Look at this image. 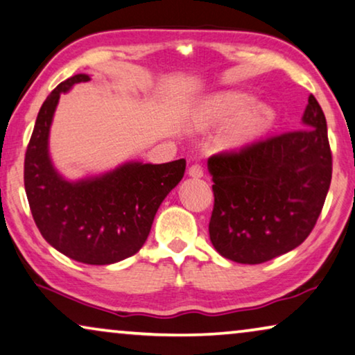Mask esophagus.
Returning <instances> with one entry per match:
<instances>
[{"label":"esophagus","instance_id":"esophagus-1","mask_svg":"<svg viewBox=\"0 0 355 355\" xmlns=\"http://www.w3.org/2000/svg\"><path fill=\"white\" fill-rule=\"evenodd\" d=\"M189 176H192V178H202V176H203V168H202V164H198V163L192 164V166L189 168Z\"/></svg>","mask_w":355,"mask_h":355}]
</instances>
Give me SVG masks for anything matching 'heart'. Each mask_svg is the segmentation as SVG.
<instances>
[{
	"label": "heart",
	"mask_w": 355,
	"mask_h": 355,
	"mask_svg": "<svg viewBox=\"0 0 355 355\" xmlns=\"http://www.w3.org/2000/svg\"><path fill=\"white\" fill-rule=\"evenodd\" d=\"M207 114L213 123L232 124L230 139L232 144H244L259 135L271 121V110L263 103L252 105V96L239 92H231L213 98L207 106Z\"/></svg>",
	"instance_id": "heart-1"
}]
</instances>
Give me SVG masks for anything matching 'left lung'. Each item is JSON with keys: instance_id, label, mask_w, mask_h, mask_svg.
<instances>
[{"instance_id": "8db88e82", "label": "left lung", "mask_w": 355, "mask_h": 355, "mask_svg": "<svg viewBox=\"0 0 355 355\" xmlns=\"http://www.w3.org/2000/svg\"><path fill=\"white\" fill-rule=\"evenodd\" d=\"M302 124L208 158L215 182L208 231L225 259L263 263L295 249L312 232L333 171L327 119L313 95Z\"/></svg>"}]
</instances>
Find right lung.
I'll return each instance as SVG.
<instances>
[{
  "label": "right lung",
  "mask_w": 355,
  "mask_h": 355,
  "mask_svg": "<svg viewBox=\"0 0 355 355\" xmlns=\"http://www.w3.org/2000/svg\"><path fill=\"white\" fill-rule=\"evenodd\" d=\"M87 80V74L72 76L43 101L27 145L24 186L33 221L48 244L80 263L110 265L145 244L159 205L184 176L186 159L129 162L80 181L62 178L48 152L53 114L60 95Z\"/></svg>",
  "instance_id": "right-lung-1"
}]
</instances>
